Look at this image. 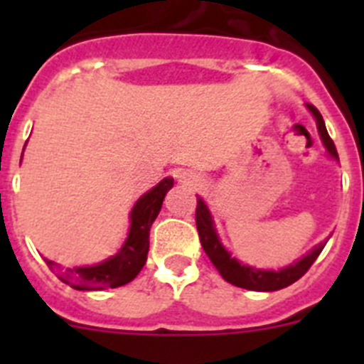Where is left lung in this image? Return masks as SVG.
Listing matches in <instances>:
<instances>
[{"label":"left lung","mask_w":364,"mask_h":364,"mask_svg":"<svg viewBox=\"0 0 364 364\" xmlns=\"http://www.w3.org/2000/svg\"><path fill=\"white\" fill-rule=\"evenodd\" d=\"M308 109H310L311 114L315 117L317 129H319L321 140H323L326 151L330 153V156L339 160L336 144H333V140L330 138V134H328L326 125H324L321 112L317 111L314 105H308ZM195 220H197L198 237H200V244L202 247H204L205 255L210 257V260L213 262L215 268L218 269L222 279L233 286L246 288V290L275 291V290H282V288H286V286L294 284L295 281H299V279H301L308 269H310V266L314 264L315 259H317L319 253L323 252L324 244H326V242H321L319 246H315L308 255H304L301 260H297L295 264L286 266V268L279 269V272H273V269H257V268H252V266L240 264L239 260L235 259V257H231L230 253L226 252V247L222 246V242L218 240V235L217 231H215L213 218H211L210 210H208V205L204 204V200H202L200 197H197Z\"/></svg>","instance_id":"8db88e82"}]
</instances>
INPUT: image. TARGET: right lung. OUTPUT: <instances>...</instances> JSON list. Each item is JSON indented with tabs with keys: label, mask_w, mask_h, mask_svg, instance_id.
Instances as JSON below:
<instances>
[{
	"label": "right lung",
	"mask_w": 364,
	"mask_h": 364,
	"mask_svg": "<svg viewBox=\"0 0 364 364\" xmlns=\"http://www.w3.org/2000/svg\"><path fill=\"white\" fill-rule=\"evenodd\" d=\"M173 188V178H164L160 184L142 195L131 211V228L127 240L120 252L111 259L95 266H80L58 269L56 262L47 260V266L56 273V277L74 290H105L118 288L136 277L144 268L149 252V230L154 218L159 217L166 193Z\"/></svg>",
	"instance_id": "obj_1"
}]
</instances>
